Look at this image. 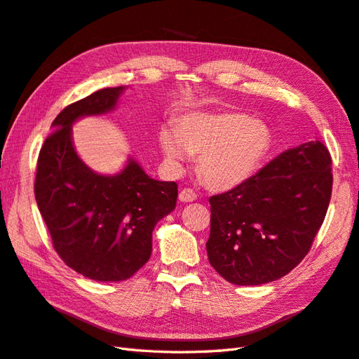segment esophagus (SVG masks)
<instances>
[{
    "mask_svg": "<svg viewBox=\"0 0 359 359\" xmlns=\"http://www.w3.org/2000/svg\"><path fill=\"white\" fill-rule=\"evenodd\" d=\"M196 198H198V194L194 193L191 189H184V190H181V193H180V201L184 202V203L196 201Z\"/></svg>",
    "mask_w": 359,
    "mask_h": 359,
    "instance_id": "obj_1",
    "label": "esophagus"
}]
</instances>
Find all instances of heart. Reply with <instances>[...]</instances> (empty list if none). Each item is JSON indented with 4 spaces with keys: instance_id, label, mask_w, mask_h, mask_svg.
Instances as JSON below:
<instances>
[{
    "instance_id": "obj_1",
    "label": "heart",
    "mask_w": 359,
    "mask_h": 359,
    "mask_svg": "<svg viewBox=\"0 0 359 359\" xmlns=\"http://www.w3.org/2000/svg\"><path fill=\"white\" fill-rule=\"evenodd\" d=\"M158 144L168 165L181 169L190 154H201L199 175L214 190H231L252 178L271 148L268 126L241 112H193L175 132L163 128Z\"/></svg>"
}]
</instances>
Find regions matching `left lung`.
Masks as SVG:
<instances>
[{
    "instance_id": "1",
    "label": "left lung",
    "mask_w": 359,
    "mask_h": 359,
    "mask_svg": "<svg viewBox=\"0 0 359 359\" xmlns=\"http://www.w3.org/2000/svg\"><path fill=\"white\" fill-rule=\"evenodd\" d=\"M332 160L319 140L290 148L241 186L210 198V264L238 286L278 280L306 257L325 220Z\"/></svg>"
}]
</instances>
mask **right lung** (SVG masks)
<instances>
[{
    "instance_id": "obj_1",
    "label": "right lung",
    "mask_w": 359,
    "mask_h": 359,
    "mask_svg": "<svg viewBox=\"0 0 359 359\" xmlns=\"http://www.w3.org/2000/svg\"><path fill=\"white\" fill-rule=\"evenodd\" d=\"M124 90L103 88L62 109L37 161L36 201L53 248L95 281L127 280L148 262L154 227L178 198L177 182L149 178L132 157L116 175H102L76 153L73 123L114 111Z\"/></svg>"
}]
</instances>
